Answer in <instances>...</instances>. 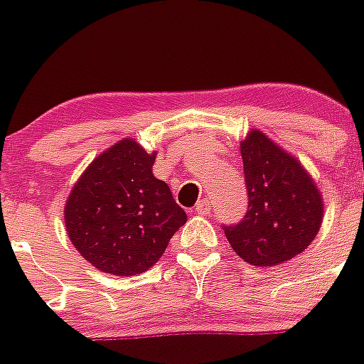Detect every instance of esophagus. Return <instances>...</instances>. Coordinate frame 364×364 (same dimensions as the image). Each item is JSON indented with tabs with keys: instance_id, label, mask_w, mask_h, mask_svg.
Returning <instances> with one entry per match:
<instances>
[{
	"instance_id": "esophagus-1",
	"label": "esophagus",
	"mask_w": 364,
	"mask_h": 364,
	"mask_svg": "<svg viewBox=\"0 0 364 364\" xmlns=\"http://www.w3.org/2000/svg\"><path fill=\"white\" fill-rule=\"evenodd\" d=\"M193 209H196L197 215H200V216H208L209 213H211V205H209V203L205 199L199 200V203H197V205Z\"/></svg>"
}]
</instances>
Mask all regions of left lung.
<instances>
[{"mask_svg":"<svg viewBox=\"0 0 364 364\" xmlns=\"http://www.w3.org/2000/svg\"><path fill=\"white\" fill-rule=\"evenodd\" d=\"M248 211L225 229L232 250L252 266L273 267L303 253L324 220V199L297 156L250 128L240 139Z\"/></svg>","mask_w":364,"mask_h":364,"instance_id":"obj_1","label":"left lung"}]
</instances>
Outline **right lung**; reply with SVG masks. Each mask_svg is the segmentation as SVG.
I'll list each match as a JSON object with an SVG mask.
<instances>
[{"label":"right lung","mask_w":364,"mask_h":364,"mask_svg":"<svg viewBox=\"0 0 364 364\" xmlns=\"http://www.w3.org/2000/svg\"><path fill=\"white\" fill-rule=\"evenodd\" d=\"M156 151L123 137L95 156L65 203L75 250L102 273L135 277L155 266L186 213L167 183L155 178Z\"/></svg>","instance_id":"add662e5"}]
</instances>
